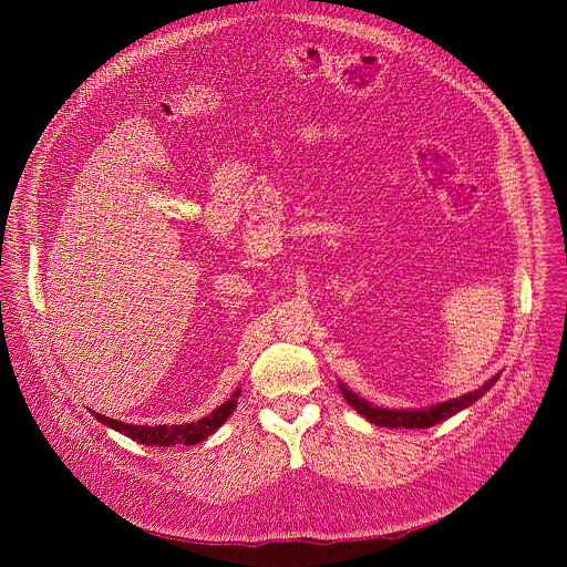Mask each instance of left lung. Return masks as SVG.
<instances>
[{
	"label": "left lung",
	"mask_w": 567,
	"mask_h": 567,
	"mask_svg": "<svg viewBox=\"0 0 567 567\" xmlns=\"http://www.w3.org/2000/svg\"><path fill=\"white\" fill-rule=\"evenodd\" d=\"M498 374L494 379H489L484 385H480L477 390L473 392H466L457 399H451V401H444V403H437V406H431V409H422V411H388V409H379V406H372V403H368L365 399L357 396L352 390L343 388V383L339 385L346 401L350 403V406L363 415L368 422L377 424V426H385V429H431L449 417H453L455 413H460L462 409L471 406V403H475L484 392H487L494 383H496Z\"/></svg>",
	"instance_id": "left-lung-1"
}]
</instances>
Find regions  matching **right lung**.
Returning a JSON list of instances; mask_svg holds the SVG:
<instances>
[{
  "label": "right lung",
  "mask_w": 567,
  "mask_h": 567,
  "mask_svg": "<svg viewBox=\"0 0 567 567\" xmlns=\"http://www.w3.org/2000/svg\"><path fill=\"white\" fill-rule=\"evenodd\" d=\"M237 396H239V390L233 392V396L228 401H224L221 406L215 409L208 417H204L199 422H190V424H177V426H134V424L116 422L101 413H94V417L99 422H103L105 426L145 444V446H175V444L193 446L197 442H204L208 435H213L230 417V413L237 409Z\"/></svg>",
  "instance_id": "right-lung-1"
}]
</instances>
